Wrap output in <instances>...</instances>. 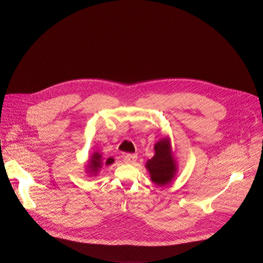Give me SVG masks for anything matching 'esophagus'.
<instances>
[{"instance_id":"esophagus-1","label":"esophagus","mask_w":263,"mask_h":263,"mask_svg":"<svg viewBox=\"0 0 263 263\" xmlns=\"http://www.w3.org/2000/svg\"><path fill=\"white\" fill-rule=\"evenodd\" d=\"M137 160V156L135 154H127L124 157V161L126 163H134Z\"/></svg>"}]
</instances>
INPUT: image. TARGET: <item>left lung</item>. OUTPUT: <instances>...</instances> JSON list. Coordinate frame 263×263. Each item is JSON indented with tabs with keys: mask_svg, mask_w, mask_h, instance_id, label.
Instances as JSON below:
<instances>
[{
	"mask_svg": "<svg viewBox=\"0 0 263 263\" xmlns=\"http://www.w3.org/2000/svg\"><path fill=\"white\" fill-rule=\"evenodd\" d=\"M155 156L146 162V168L151 179L158 185H164L172 181L176 173V164L171 156L170 144L166 139L158 141L155 146Z\"/></svg>",
	"mask_w": 263,
	"mask_h": 263,
	"instance_id": "left-lung-1",
	"label": "left lung"
}]
</instances>
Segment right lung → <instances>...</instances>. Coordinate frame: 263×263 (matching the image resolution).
I'll list each match as a JSON object with an SVG mask.
<instances>
[{
  "label": "right lung",
  "mask_w": 263,
  "mask_h": 263,
  "mask_svg": "<svg viewBox=\"0 0 263 263\" xmlns=\"http://www.w3.org/2000/svg\"><path fill=\"white\" fill-rule=\"evenodd\" d=\"M101 158H102V156H101L99 153H95V154H93L92 158L90 159L89 165H88V167L90 168L89 172H91V173H93V174H97V172H98V171L101 168V166H102V159H101ZM114 161H115L114 158H108V159L106 160L105 164H111Z\"/></svg>",
  "instance_id": "1"
}]
</instances>
